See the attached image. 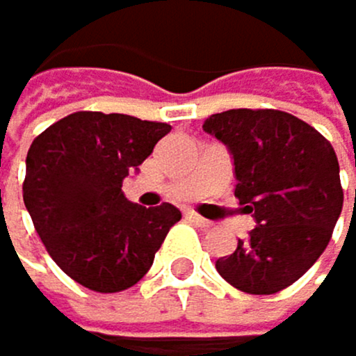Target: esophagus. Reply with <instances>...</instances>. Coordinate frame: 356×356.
<instances>
[{
    "mask_svg": "<svg viewBox=\"0 0 356 356\" xmlns=\"http://www.w3.org/2000/svg\"><path fill=\"white\" fill-rule=\"evenodd\" d=\"M187 218L193 222V225H198V227H205V229H209L211 227V220H207V218H202V216H198V213H193V211H187Z\"/></svg>",
    "mask_w": 356,
    "mask_h": 356,
    "instance_id": "1",
    "label": "esophagus"
}]
</instances>
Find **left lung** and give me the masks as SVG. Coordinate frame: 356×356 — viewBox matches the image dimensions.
Masks as SVG:
<instances>
[{"label": "left lung", "instance_id": "obj_1", "mask_svg": "<svg viewBox=\"0 0 356 356\" xmlns=\"http://www.w3.org/2000/svg\"><path fill=\"white\" fill-rule=\"evenodd\" d=\"M202 129L227 147L234 196L256 220L236 252L216 261V270L248 294L281 292L316 263L341 213L334 149L314 127L274 108L213 113Z\"/></svg>", "mask_w": 356, "mask_h": 356}]
</instances>
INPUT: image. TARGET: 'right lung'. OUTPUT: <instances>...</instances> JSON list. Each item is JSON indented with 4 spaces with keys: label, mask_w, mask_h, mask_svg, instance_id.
<instances>
[{
    "label": "right lung",
    "mask_w": 356,
    "mask_h": 356,
    "mask_svg": "<svg viewBox=\"0 0 356 356\" xmlns=\"http://www.w3.org/2000/svg\"><path fill=\"white\" fill-rule=\"evenodd\" d=\"M169 131L165 122L124 113L77 111L33 140L24 205L51 259L88 290L136 285L180 220L169 202L147 209L122 191V180Z\"/></svg>",
    "instance_id": "obj_1"
}]
</instances>
